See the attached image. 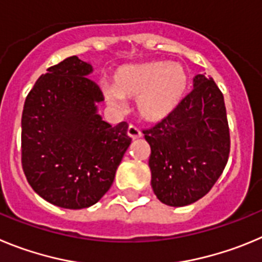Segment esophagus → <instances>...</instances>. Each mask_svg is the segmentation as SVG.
<instances>
[{"label": "esophagus", "instance_id": "obj_1", "mask_svg": "<svg viewBox=\"0 0 262 262\" xmlns=\"http://www.w3.org/2000/svg\"><path fill=\"white\" fill-rule=\"evenodd\" d=\"M126 133H128V136L130 137V138H133V140H136V138H140V137L142 136V133H141L140 129L137 128L136 125H133V124H130V125L128 126V130H126Z\"/></svg>", "mask_w": 262, "mask_h": 262}]
</instances>
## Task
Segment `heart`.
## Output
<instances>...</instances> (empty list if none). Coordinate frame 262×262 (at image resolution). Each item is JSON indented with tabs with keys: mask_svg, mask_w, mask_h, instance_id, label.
Wrapping results in <instances>:
<instances>
[{
	"mask_svg": "<svg viewBox=\"0 0 262 262\" xmlns=\"http://www.w3.org/2000/svg\"><path fill=\"white\" fill-rule=\"evenodd\" d=\"M188 81L187 69L178 62L126 65L116 70L112 86L104 87V98L112 105H121L124 99H136L138 115L148 121H158L178 107Z\"/></svg>",
	"mask_w": 262,
	"mask_h": 262,
	"instance_id": "obj_1",
	"label": "heart"
}]
</instances>
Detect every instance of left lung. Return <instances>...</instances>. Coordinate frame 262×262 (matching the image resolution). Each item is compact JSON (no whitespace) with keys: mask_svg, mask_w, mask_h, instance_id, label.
<instances>
[{"mask_svg":"<svg viewBox=\"0 0 262 262\" xmlns=\"http://www.w3.org/2000/svg\"><path fill=\"white\" fill-rule=\"evenodd\" d=\"M193 86L168 116L142 130L151 148L152 190L168 206H185L207 194L230 155L222 91L213 78L201 74Z\"/></svg>","mask_w":262,"mask_h":262,"instance_id":"obj_1","label":"left lung"}]
</instances>
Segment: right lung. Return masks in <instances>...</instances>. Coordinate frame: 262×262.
Returning <instances> with one entry per match:
<instances>
[{
	"label": "right lung",
	"mask_w": 262,
	"mask_h": 262,
	"mask_svg": "<svg viewBox=\"0 0 262 262\" xmlns=\"http://www.w3.org/2000/svg\"><path fill=\"white\" fill-rule=\"evenodd\" d=\"M91 72L77 56L65 58L40 75L23 107V172L40 197L65 209L102 199L132 141L125 121L111 126L96 114L103 95Z\"/></svg>",
	"instance_id": "obj_1"
}]
</instances>
